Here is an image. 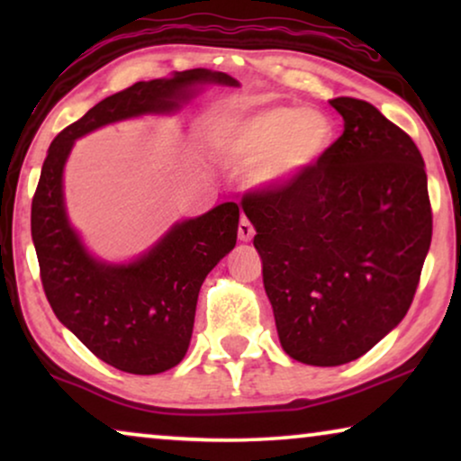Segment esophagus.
I'll use <instances>...</instances> for the list:
<instances>
[{
    "label": "esophagus",
    "instance_id": "34e87169",
    "mask_svg": "<svg viewBox=\"0 0 461 461\" xmlns=\"http://www.w3.org/2000/svg\"><path fill=\"white\" fill-rule=\"evenodd\" d=\"M254 235H256L254 224H251L248 218H241V222H239V239H241V241H251Z\"/></svg>",
    "mask_w": 461,
    "mask_h": 461
}]
</instances>
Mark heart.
I'll list each match as a JSON object with an SVG mask.
<instances>
[{
  "mask_svg": "<svg viewBox=\"0 0 461 461\" xmlns=\"http://www.w3.org/2000/svg\"><path fill=\"white\" fill-rule=\"evenodd\" d=\"M331 123L317 111L302 106L237 113L220 122V153L239 167H258V178L283 185L298 178L331 142Z\"/></svg>",
  "mask_w": 461,
  "mask_h": 461,
  "instance_id": "heart-1",
  "label": "heart"
}]
</instances>
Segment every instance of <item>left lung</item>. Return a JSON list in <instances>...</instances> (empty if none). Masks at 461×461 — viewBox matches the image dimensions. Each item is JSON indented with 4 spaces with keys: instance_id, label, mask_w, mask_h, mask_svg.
Returning a JSON list of instances; mask_svg holds the SVG:
<instances>
[{
    "instance_id": "1",
    "label": "left lung",
    "mask_w": 461,
    "mask_h": 461,
    "mask_svg": "<svg viewBox=\"0 0 461 461\" xmlns=\"http://www.w3.org/2000/svg\"><path fill=\"white\" fill-rule=\"evenodd\" d=\"M330 104L342 136L298 178L241 201L283 350L317 367L355 361L401 323L432 239L411 136L365 100Z\"/></svg>"
}]
</instances>
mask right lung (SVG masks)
I'll use <instances>...</instances> for the list:
<instances>
[{"label":"right lung","instance_id":"1","mask_svg":"<svg viewBox=\"0 0 461 461\" xmlns=\"http://www.w3.org/2000/svg\"><path fill=\"white\" fill-rule=\"evenodd\" d=\"M197 84L239 81L226 73L191 68L172 79L138 81L100 100L50 144L31 205L41 285L54 314L100 361L128 374H161L185 358L199 289L237 243L239 207L222 203L176 224L136 262L106 264L87 254L68 224L62 169L79 136L122 119L176 111Z\"/></svg>","mask_w":461,"mask_h":461}]
</instances>
